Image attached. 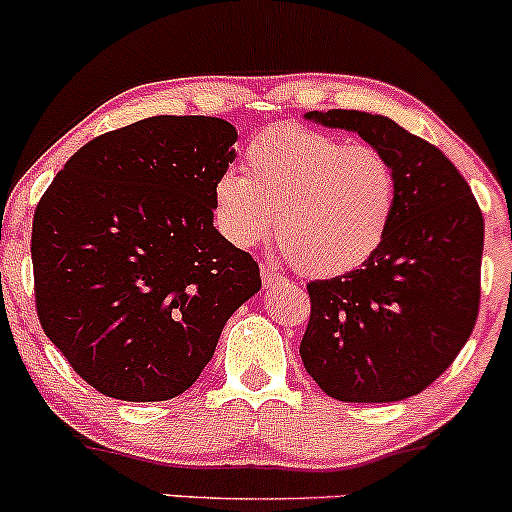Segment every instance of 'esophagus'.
<instances>
[{
    "label": "esophagus",
    "mask_w": 512,
    "mask_h": 512,
    "mask_svg": "<svg viewBox=\"0 0 512 512\" xmlns=\"http://www.w3.org/2000/svg\"><path fill=\"white\" fill-rule=\"evenodd\" d=\"M261 283L263 287H275L278 283H283V275H280L271 263H261Z\"/></svg>",
    "instance_id": "obj_1"
}]
</instances>
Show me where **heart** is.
Instances as JSON below:
<instances>
[{
    "instance_id": "b5f03b06",
    "label": "heart",
    "mask_w": 512,
    "mask_h": 512,
    "mask_svg": "<svg viewBox=\"0 0 512 512\" xmlns=\"http://www.w3.org/2000/svg\"><path fill=\"white\" fill-rule=\"evenodd\" d=\"M246 176L225 171L212 186L217 229L239 249L271 234L304 275H343L380 249L396 208V176L375 147L283 125L244 149Z\"/></svg>"
}]
</instances>
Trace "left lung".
I'll return each instance as SVG.
<instances>
[{
  "label": "left lung",
  "instance_id": "left-lung-1",
  "mask_svg": "<svg viewBox=\"0 0 512 512\" xmlns=\"http://www.w3.org/2000/svg\"><path fill=\"white\" fill-rule=\"evenodd\" d=\"M304 118L358 132L382 152L396 176V208L363 266L307 283L302 363L338 401L409 399L438 380L472 336L484 215L457 166L394 120L343 108Z\"/></svg>",
  "mask_w": 512,
  "mask_h": 512
}]
</instances>
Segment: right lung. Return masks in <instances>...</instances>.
<instances>
[{
  "instance_id": "right-lung-1",
  "label": "right lung",
  "mask_w": 512,
  "mask_h": 512,
  "mask_svg": "<svg viewBox=\"0 0 512 512\" xmlns=\"http://www.w3.org/2000/svg\"><path fill=\"white\" fill-rule=\"evenodd\" d=\"M220 118L154 116L103 132L57 171L33 215L36 312L86 384L123 401L186 392L258 263L212 227L234 162Z\"/></svg>"
}]
</instances>
